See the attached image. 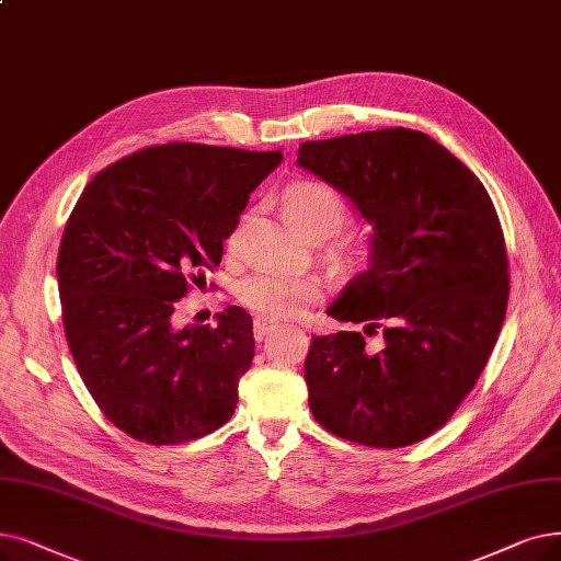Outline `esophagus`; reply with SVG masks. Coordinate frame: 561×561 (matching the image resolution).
Here are the masks:
<instances>
[{
  "mask_svg": "<svg viewBox=\"0 0 561 561\" xmlns=\"http://www.w3.org/2000/svg\"><path fill=\"white\" fill-rule=\"evenodd\" d=\"M275 328H279L277 321L265 319V316H259V319H254V339H256V341L265 339Z\"/></svg>",
  "mask_w": 561,
  "mask_h": 561,
  "instance_id": "esophagus-1",
  "label": "esophagus"
}]
</instances>
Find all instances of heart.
<instances>
[{
    "label": "heart",
    "mask_w": 561,
    "mask_h": 561,
    "mask_svg": "<svg viewBox=\"0 0 561 561\" xmlns=\"http://www.w3.org/2000/svg\"><path fill=\"white\" fill-rule=\"evenodd\" d=\"M286 213L294 225L311 240L334 236L348 220V206L341 194L321 181H298L284 192ZM323 294V282L313 275H294L284 271H256L238 286V300L248 309L290 319Z\"/></svg>",
    "instance_id": "1"
}]
</instances>
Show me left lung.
<instances>
[{
    "mask_svg": "<svg viewBox=\"0 0 561 561\" xmlns=\"http://www.w3.org/2000/svg\"><path fill=\"white\" fill-rule=\"evenodd\" d=\"M298 164L374 225L369 271L328 309L362 332L311 336L316 422L344 440L397 449L443 428L477 385L508 302V259L481 181L443 144L408 128L305 141Z\"/></svg>",
    "mask_w": 561,
    "mask_h": 561,
    "instance_id": "obj_1",
    "label": "left lung"
}]
</instances>
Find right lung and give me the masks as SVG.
<instances>
[{
  "instance_id": "obj_1",
  "label": "right lung",
  "mask_w": 561,
  "mask_h": 561,
  "mask_svg": "<svg viewBox=\"0 0 561 561\" xmlns=\"http://www.w3.org/2000/svg\"><path fill=\"white\" fill-rule=\"evenodd\" d=\"M282 151L169 141L116 160L84 187L57 256L64 330L103 415L146 445L227 424L254 357L252 316L179 330L174 309L220 265L250 192Z\"/></svg>"
}]
</instances>
